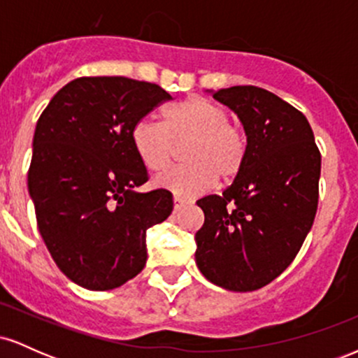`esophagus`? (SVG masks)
<instances>
[{"label":"esophagus","mask_w":358,"mask_h":358,"mask_svg":"<svg viewBox=\"0 0 358 358\" xmlns=\"http://www.w3.org/2000/svg\"><path fill=\"white\" fill-rule=\"evenodd\" d=\"M190 203V200L187 199H182V196H175L173 199V205H175V210H180V208H183L185 205Z\"/></svg>","instance_id":"34e87169"}]
</instances>
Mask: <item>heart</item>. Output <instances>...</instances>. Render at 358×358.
Instances as JSON below:
<instances>
[{"label": "heart", "instance_id": "heart-1", "mask_svg": "<svg viewBox=\"0 0 358 358\" xmlns=\"http://www.w3.org/2000/svg\"><path fill=\"white\" fill-rule=\"evenodd\" d=\"M190 141L188 165L171 168L155 180L156 187L175 196H195L217 182H229L241 171L248 141L239 127L229 122L227 109L207 97H190L163 110V122L139 121L133 145L148 170L162 171L170 165L176 145Z\"/></svg>", "mask_w": 358, "mask_h": 358}]
</instances>
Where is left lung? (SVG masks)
<instances>
[{
  "label": "left lung",
  "mask_w": 358,
  "mask_h": 358,
  "mask_svg": "<svg viewBox=\"0 0 358 358\" xmlns=\"http://www.w3.org/2000/svg\"><path fill=\"white\" fill-rule=\"evenodd\" d=\"M207 92L237 114L248 153L227 190L196 202L205 222L195 261L215 286L248 293L276 279L305 242L322 156L308 119L276 94L254 85Z\"/></svg>",
  "instance_id": "8db88e82"
}]
</instances>
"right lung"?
Segmentation results:
<instances>
[{
	"label": "right lung",
	"instance_id": "1",
	"mask_svg": "<svg viewBox=\"0 0 358 358\" xmlns=\"http://www.w3.org/2000/svg\"><path fill=\"white\" fill-rule=\"evenodd\" d=\"M171 96L126 77H80L64 85L34 134L28 192L48 252L72 282L106 291L145 268L146 231L173 210L148 182L134 126Z\"/></svg>",
	"mask_w": 358,
	"mask_h": 358
}]
</instances>
